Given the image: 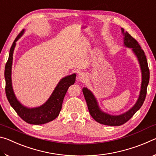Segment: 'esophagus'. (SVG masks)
Listing matches in <instances>:
<instances>
[{"label":"esophagus","mask_w":156,"mask_h":156,"mask_svg":"<svg viewBox=\"0 0 156 156\" xmlns=\"http://www.w3.org/2000/svg\"><path fill=\"white\" fill-rule=\"evenodd\" d=\"M86 78H87V75L85 73H84L83 72L78 73V79L80 81H84L86 80Z\"/></svg>","instance_id":"1"}]
</instances>
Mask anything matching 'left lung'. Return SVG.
Masks as SVG:
<instances>
[{
  "label": "left lung",
  "mask_w": 156,
  "mask_h": 156,
  "mask_svg": "<svg viewBox=\"0 0 156 156\" xmlns=\"http://www.w3.org/2000/svg\"><path fill=\"white\" fill-rule=\"evenodd\" d=\"M124 35V44L125 46L132 49V51L138 58L142 72V84L140 96L135 105L128 112L119 115H112L100 110L96 98L91 91L87 87H83V92L87 105L89 112L91 117L100 124L108 126H120L131 119V118L142 107L147 95V89L149 82V69L144 52L140 46L138 41L133 38L127 31L121 29Z\"/></svg>",
  "instance_id": "8db88e82"
}]
</instances>
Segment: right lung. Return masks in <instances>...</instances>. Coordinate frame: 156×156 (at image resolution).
I'll use <instances>...</instances> for the list:
<instances>
[{
  "label": "right lung",
  "instance_id": "right-lung-1",
  "mask_svg": "<svg viewBox=\"0 0 156 156\" xmlns=\"http://www.w3.org/2000/svg\"><path fill=\"white\" fill-rule=\"evenodd\" d=\"M24 31L25 30L21 31L14 40L10 49L8 60L5 65V94L10 105L23 120L31 125H43L54 120L58 116L62 108L63 99L68 88L76 82V73H73L62 78L48 100L42 106L30 109L20 104L14 93L11 76L13 53L16 46V42L24 34Z\"/></svg>",
  "mask_w": 156,
  "mask_h": 156
}]
</instances>
